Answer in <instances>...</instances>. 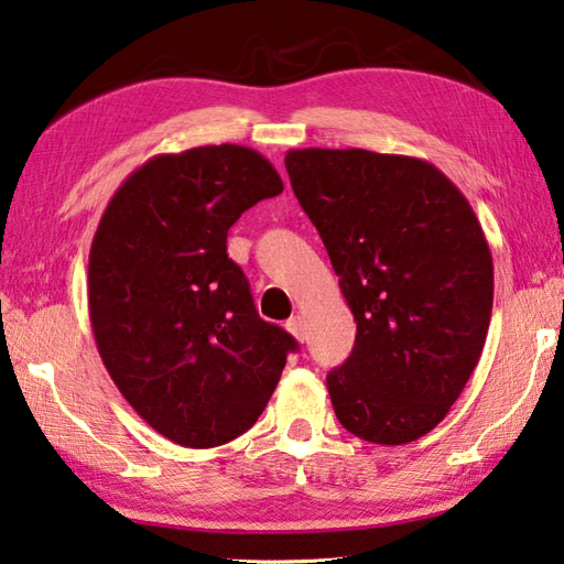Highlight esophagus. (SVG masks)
Here are the masks:
<instances>
[{
  "label": "esophagus",
  "mask_w": 564,
  "mask_h": 564,
  "mask_svg": "<svg viewBox=\"0 0 564 564\" xmlns=\"http://www.w3.org/2000/svg\"><path fill=\"white\" fill-rule=\"evenodd\" d=\"M286 332H290L296 341H304L306 338V328H304V318L296 314V316H292L290 322H286Z\"/></svg>",
  "instance_id": "34e87169"
}]
</instances>
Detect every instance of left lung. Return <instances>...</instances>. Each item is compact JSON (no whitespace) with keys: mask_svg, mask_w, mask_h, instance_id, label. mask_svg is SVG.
I'll use <instances>...</instances> for the list:
<instances>
[{"mask_svg":"<svg viewBox=\"0 0 564 564\" xmlns=\"http://www.w3.org/2000/svg\"><path fill=\"white\" fill-rule=\"evenodd\" d=\"M284 166L356 318L354 350L326 376L338 422L373 444L424 437L486 344L494 260L479 218L417 156L310 147Z\"/></svg>","mask_w":564,"mask_h":564,"instance_id":"obj_1","label":"left lung"}]
</instances>
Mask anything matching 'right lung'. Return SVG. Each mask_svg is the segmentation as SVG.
<instances>
[{
	"label": "right lung",
	"mask_w": 564,
	"mask_h": 564,
	"mask_svg": "<svg viewBox=\"0 0 564 564\" xmlns=\"http://www.w3.org/2000/svg\"><path fill=\"white\" fill-rule=\"evenodd\" d=\"M282 188L250 147L156 154L115 191L95 230L88 310L102 364L134 412L182 447L248 432L296 348L254 312L226 252L232 223Z\"/></svg>",
	"instance_id": "right-lung-1"
}]
</instances>
